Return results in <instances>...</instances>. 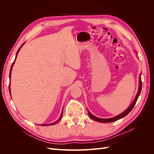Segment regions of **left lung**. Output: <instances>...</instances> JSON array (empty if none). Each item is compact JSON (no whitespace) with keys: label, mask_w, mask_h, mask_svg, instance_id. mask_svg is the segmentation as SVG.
Segmentation results:
<instances>
[{"label":"left lung","mask_w":154,"mask_h":154,"mask_svg":"<svg viewBox=\"0 0 154 154\" xmlns=\"http://www.w3.org/2000/svg\"><path fill=\"white\" fill-rule=\"evenodd\" d=\"M137 53V52H136ZM141 74L139 75V88H138V91H137V94L136 96V97H135V98L134 100V101H132V103H131V105H130L129 106L128 108L125 111H124L123 113L120 114L118 116H115V117H113V118H107V119H103V118H99L97 117H96L95 116L92 115L89 110H88V116H90V117L92 119H94V121H96V122H100V123H110V122H116V121H118L120 119H122L123 118H124L125 116H127L128 113H130V112L132 110V109L134 108V106L135 105V104H136V101L138 99V97L139 96V95H140V93H141V88H142V82H141Z\"/></svg>","instance_id":"1"}]
</instances>
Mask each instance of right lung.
Here are the masks:
<instances>
[{"label": "right lung", "instance_id": "right-lung-1", "mask_svg": "<svg viewBox=\"0 0 154 154\" xmlns=\"http://www.w3.org/2000/svg\"><path fill=\"white\" fill-rule=\"evenodd\" d=\"M25 44V42L21 46H20V48L18 49V50L17 51V54H16V57H15V61L13 62V63H12V66H11V69H10V79L11 80V70H12V68H13V64H14V63H15V60H16V58H17V54H18V52H19V51H20V49H21V48L22 47L23 45H24V44ZM9 91H10V96H11V89H10V84L9 85ZM62 114H63V110H62V113H61V115H60V117L59 118V119L57 120V121H56L55 122H54V123H50V124H43V125H42V126H50V125H54V124H56V123H57L61 119V118H62Z\"/></svg>", "mask_w": 154, "mask_h": 154}]
</instances>
